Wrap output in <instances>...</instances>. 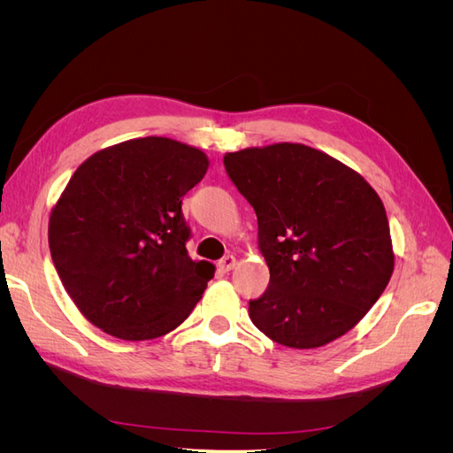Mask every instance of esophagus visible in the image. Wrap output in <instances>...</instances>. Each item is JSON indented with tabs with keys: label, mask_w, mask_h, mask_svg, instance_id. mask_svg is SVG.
Returning <instances> with one entry per match:
<instances>
[{
	"label": "esophagus",
	"mask_w": 453,
	"mask_h": 453,
	"mask_svg": "<svg viewBox=\"0 0 453 453\" xmlns=\"http://www.w3.org/2000/svg\"><path fill=\"white\" fill-rule=\"evenodd\" d=\"M234 266H236V257H232V255L223 257V258L217 263V268L221 270V272H230Z\"/></svg>",
	"instance_id": "esophagus-1"
}]
</instances>
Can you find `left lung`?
I'll return each mask as SVG.
<instances>
[{
	"instance_id": "left-lung-1",
	"label": "left lung",
	"mask_w": 453,
	"mask_h": 453,
	"mask_svg": "<svg viewBox=\"0 0 453 453\" xmlns=\"http://www.w3.org/2000/svg\"><path fill=\"white\" fill-rule=\"evenodd\" d=\"M225 170L257 213L268 289L250 318L281 346L321 348L374 306L395 265L386 208L346 164L303 143L225 155Z\"/></svg>"
}]
</instances>
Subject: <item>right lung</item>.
I'll return each mask as SVG.
<instances>
[{
	"mask_svg": "<svg viewBox=\"0 0 453 453\" xmlns=\"http://www.w3.org/2000/svg\"><path fill=\"white\" fill-rule=\"evenodd\" d=\"M210 162L170 138H140L94 153L54 205L49 248L79 311L122 340L158 338L180 326L215 266L187 253L181 198Z\"/></svg>",
	"mask_w": 453,
	"mask_h": 453,
	"instance_id": "add662e5",
	"label": "right lung"
}]
</instances>
